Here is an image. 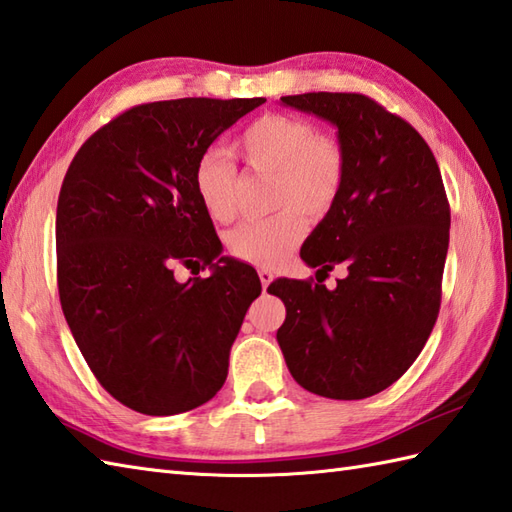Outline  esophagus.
Instances as JSON below:
<instances>
[{
  "mask_svg": "<svg viewBox=\"0 0 512 512\" xmlns=\"http://www.w3.org/2000/svg\"><path fill=\"white\" fill-rule=\"evenodd\" d=\"M259 281H262V288H268V284L270 281H273V277H275V273L273 270H268V268H259Z\"/></svg>",
  "mask_w": 512,
  "mask_h": 512,
  "instance_id": "esophagus-1",
  "label": "esophagus"
}]
</instances>
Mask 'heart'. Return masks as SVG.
Instances as JSON below:
<instances>
[{"instance_id":"obj_1","label":"heart","mask_w":512,"mask_h":512,"mask_svg":"<svg viewBox=\"0 0 512 512\" xmlns=\"http://www.w3.org/2000/svg\"><path fill=\"white\" fill-rule=\"evenodd\" d=\"M235 154L255 173L273 176L264 220H250L228 235L231 253L253 266L277 268L306 235V215L323 220L345 182V156L334 138L286 114H264L235 140ZM195 193L215 222L237 215V169L222 154H206L193 171Z\"/></svg>"}]
</instances>
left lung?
<instances>
[{"label":"left lung","instance_id":"obj_1","mask_svg":"<svg viewBox=\"0 0 512 512\" xmlns=\"http://www.w3.org/2000/svg\"><path fill=\"white\" fill-rule=\"evenodd\" d=\"M339 129L345 182L334 209L301 248L328 290L277 279L286 303L277 341L297 383L325 398L361 400L394 385L436 325L449 250L451 209L429 145L405 118L356 92L281 96Z\"/></svg>","mask_w":512,"mask_h":512}]
</instances>
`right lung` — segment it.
I'll return each mask as SVG.
<instances>
[{
  "mask_svg": "<svg viewBox=\"0 0 512 512\" xmlns=\"http://www.w3.org/2000/svg\"><path fill=\"white\" fill-rule=\"evenodd\" d=\"M266 99L129 107L76 151L57 204L59 299L92 374L125 407L173 416L211 400L262 284L222 257L193 171ZM223 266L220 267L219 264ZM176 265L214 268L180 285Z\"/></svg>",
  "mask_w": 512,
  "mask_h": 512,
  "instance_id": "obj_1",
  "label": "right lung"
}]
</instances>
